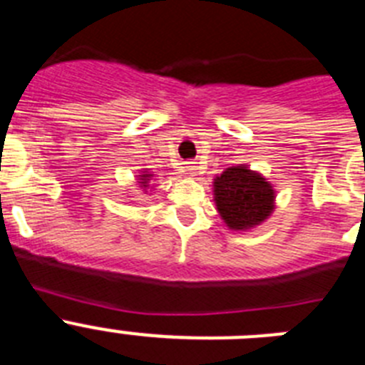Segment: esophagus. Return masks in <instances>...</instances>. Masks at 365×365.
<instances>
[{
  "instance_id": "1",
  "label": "esophagus",
  "mask_w": 365,
  "mask_h": 365,
  "mask_svg": "<svg viewBox=\"0 0 365 365\" xmlns=\"http://www.w3.org/2000/svg\"><path fill=\"white\" fill-rule=\"evenodd\" d=\"M186 170H188L190 175L195 177L199 173V164L193 163V160H190V163H186Z\"/></svg>"
}]
</instances>
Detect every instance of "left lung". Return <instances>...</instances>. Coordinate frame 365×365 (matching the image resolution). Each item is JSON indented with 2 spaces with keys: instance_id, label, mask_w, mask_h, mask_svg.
Segmentation results:
<instances>
[{
  "instance_id": "1",
  "label": "left lung",
  "mask_w": 365,
  "mask_h": 365,
  "mask_svg": "<svg viewBox=\"0 0 365 365\" xmlns=\"http://www.w3.org/2000/svg\"><path fill=\"white\" fill-rule=\"evenodd\" d=\"M272 185L245 164L227 168L214 179V201L221 219L232 230H250L274 210Z\"/></svg>"
}]
</instances>
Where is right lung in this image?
Masks as SVG:
<instances>
[{
	"label": "right lung",
	"mask_w": 365,
	"mask_h": 365,
	"mask_svg": "<svg viewBox=\"0 0 365 365\" xmlns=\"http://www.w3.org/2000/svg\"><path fill=\"white\" fill-rule=\"evenodd\" d=\"M150 179H151V173L146 172V170H144V172L138 175V182H140V186H144V188L148 186V180H150Z\"/></svg>",
	"instance_id": "1"
}]
</instances>
